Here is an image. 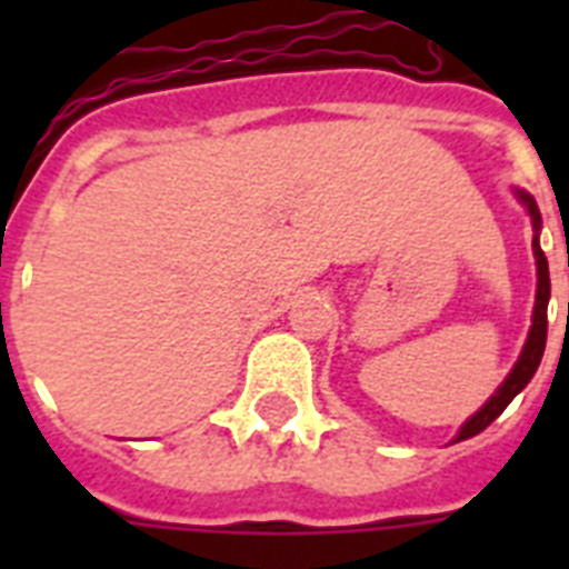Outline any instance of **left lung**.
<instances>
[{"label": "left lung", "instance_id": "obj_1", "mask_svg": "<svg viewBox=\"0 0 569 569\" xmlns=\"http://www.w3.org/2000/svg\"><path fill=\"white\" fill-rule=\"evenodd\" d=\"M526 209L531 214V223H535V241H531V250H535V259H538V295H535V316H531V330H529V339H526V346H522V355L517 360V366L511 369V375L502 380V387L496 389L490 401H487L476 416H469L463 428L458 431L455 442L460 440H469V437H476L487 428V425L493 422L496 416L502 413L505 407L511 405L513 396L526 389L535 372H538L540 366V357H543V348H547V307H549V262L543 257V250H540V212H538V203H535V197L526 194V191H517Z\"/></svg>", "mask_w": 569, "mask_h": 569}]
</instances>
